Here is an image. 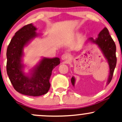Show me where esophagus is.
<instances>
[{"label": "esophagus", "instance_id": "esophagus-1", "mask_svg": "<svg viewBox=\"0 0 122 122\" xmlns=\"http://www.w3.org/2000/svg\"><path fill=\"white\" fill-rule=\"evenodd\" d=\"M61 59L62 60H67L69 59V55L66 53L64 54L61 56Z\"/></svg>", "mask_w": 122, "mask_h": 122}]
</instances>
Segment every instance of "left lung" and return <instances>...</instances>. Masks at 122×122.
Segmentation results:
<instances>
[{
	"mask_svg": "<svg viewBox=\"0 0 122 122\" xmlns=\"http://www.w3.org/2000/svg\"><path fill=\"white\" fill-rule=\"evenodd\" d=\"M87 41L97 45L107 61L109 66V75H108L107 85H108L112 80L113 73L117 64V57H116V45L115 42L111 36L107 28H104L98 35L97 38L94 39L93 37L89 38ZM71 82L73 86L75 85L76 79L72 77Z\"/></svg>",
	"mask_w": 122,
	"mask_h": 122,
	"instance_id": "8db88e82",
	"label": "left lung"
}]
</instances>
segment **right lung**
<instances>
[{
    "label": "right lung",
    "mask_w": 122,
    "mask_h": 122,
    "mask_svg": "<svg viewBox=\"0 0 122 122\" xmlns=\"http://www.w3.org/2000/svg\"><path fill=\"white\" fill-rule=\"evenodd\" d=\"M36 30L32 23L24 26L16 32L7 50V73L12 85L19 93L33 97L48 93L52 70L60 63L58 57H43L29 74L24 72V65L22 63L24 48L39 36Z\"/></svg>",
    "instance_id": "right-lung-1"
}]
</instances>
